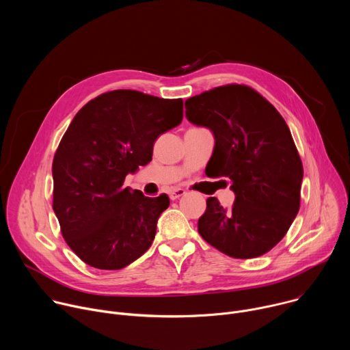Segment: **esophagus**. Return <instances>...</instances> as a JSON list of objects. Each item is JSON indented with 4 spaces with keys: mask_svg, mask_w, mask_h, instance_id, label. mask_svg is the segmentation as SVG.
<instances>
[{
    "mask_svg": "<svg viewBox=\"0 0 350 350\" xmlns=\"http://www.w3.org/2000/svg\"><path fill=\"white\" fill-rule=\"evenodd\" d=\"M184 195H185V189H183V188H173L169 192V196H170L172 201H176V199H178V198H181Z\"/></svg>",
    "mask_w": 350,
    "mask_h": 350,
    "instance_id": "obj_1",
    "label": "esophagus"
}]
</instances>
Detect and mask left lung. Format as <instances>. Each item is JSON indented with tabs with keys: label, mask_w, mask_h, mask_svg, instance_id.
I'll list each match as a JSON object with an SVG mask.
<instances>
[{
	"label": "left lung",
	"mask_w": 350,
	"mask_h": 350,
	"mask_svg": "<svg viewBox=\"0 0 350 350\" xmlns=\"http://www.w3.org/2000/svg\"><path fill=\"white\" fill-rule=\"evenodd\" d=\"M185 109L188 122L215 137L206 176L228 178L235 195L230 209L208 198L199 234L235 259L269 252L301 202L304 166L285 120L259 92L239 84L188 98Z\"/></svg>",
	"instance_id": "obj_1"
}]
</instances>
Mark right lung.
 <instances>
[{
  "instance_id": "1",
  "label": "right lung",
  "mask_w": 350,
  "mask_h": 350,
  "mask_svg": "<svg viewBox=\"0 0 350 350\" xmlns=\"http://www.w3.org/2000/svg\"><path fill=\"white\" fill-rule=\"evenodd\" d=\"M181 120V99L134 90L99 95L72 120L53 163V208L65 241L88 266L120 270L151 246L169 198L123 183L152 161L155 139Z\"/></svg>"
}]
</instances>
